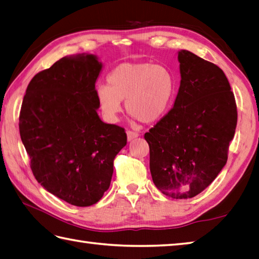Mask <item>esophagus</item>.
Listing matches in <instances>:
<instances>
[{
    "mask_svg": "<svg viewBox=\"0 0 259 259\" xmlns=\"http://www.w3.org/2000/svg\"><path fill=\"white\" fill-rule=\"evenodd\" d=\"M126 137H128V141H131L135 138H138L139 134L136 133V131H133V130H126Z\"/></svg>",
    "mask_w": 259,
    "mask_h": 259,
    "instance_id": "1",
    "label": "esophagus"
}]
</instances>
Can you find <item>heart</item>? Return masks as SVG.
I'll use <instances>...</instances> for the list:
<instances>
[{
  "instance_id": "b5f03b06",
  "label": "heart",
  "mask_w": 259,
  "mask_h": 259,
  "mask_svg": "<svg viewBox=\"0 0 259 259\" xmlns=\"http://www.w3.org/2000/svg\"><path fill=\"white\" fill-rule=\"evenodd\" d=\"M176 80L168 68L153 63H123L108 75V85L96 89V98L106 118L111 120L125 110L143 123L159 120L171 104Z\"/></svg>"
}]
</instances>
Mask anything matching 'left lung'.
Instances as JSON below:
<instances>
[{"label":"left lung","instance_id":"1","mask_svg":"<svg viewBox=\"0 0 259 259\" xmlns=\"http://www.w3.org/2000/svg\"><path fill=\"white\" fill-rule=\"evenodd\" d=\"M179 62L173 109L145 134L154 183L176 200L200 194L224 168L238 116L220 67L187 50L179 52Z\"/></svg>","mask_w":259,"mask_h":259}]
</instances>
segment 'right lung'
<instances>
[{
    "label": "right lung",
    "instance_id": "add662e5",
    "mask_svg": "<svg viewBox=\"0 0 259 259\" xmlns=\"http://www.w3.org/2000/svg\"><path fill=\"white\" fill-rule=\"evenodd\" d=\"M94 55L63 57L33 76L25 91L19 130L38 183L76 206H90L108 191L113 160L126 145L122 126L102 122Z\"/></svg>",
    "mask_w": 259,
    "mask_h": 259
}]
</instances>
